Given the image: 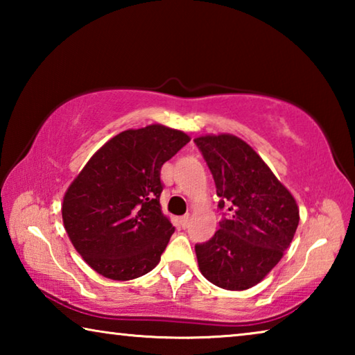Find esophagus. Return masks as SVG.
<instances>
[{"label": "esophagus", "instance_id": "34e87169", "mask_svg": "<svg viewBox=\"0 0 355 355\" xmlns=\"http://www.w3.org/2000/svg\"><path fill=\"white\" fill-rule=\"evenodd\" d=\"M189 219H191V216H189V214H184V216H182V218H180V224H182V227H183V228L188 227V224H189Z\"/></svg>", "mask_w": 355, "mask_h": 355}]
</instances>
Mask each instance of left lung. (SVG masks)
Returning a JSON list of instances; mask_svg holds the SVG:
<instances>
[{
  "label": "left lung",
  "instance_id": "obj_1",
  "mask_svg": "<svg viewBox=\"0 0 355 355\" xmlns=\"http://www.w3.org/2000/svg\"><path fill=\"white\" fill-rule=\"evenodd\" d=\"M194 142L213 173L218 207L230 211L209 241L196 245L199 269L216 286L249 290L290 248L299 224L297 203L248 142L227 133Z\"/></svg>",
  "mask_w": 355,
  "mask_h": 355
}]
</instances>
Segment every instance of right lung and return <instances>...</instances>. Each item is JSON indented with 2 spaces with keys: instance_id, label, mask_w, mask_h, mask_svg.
<instances>
[{
  "instance_id": "add662e5",
  "label": "right lung",
  "mask_w": 355,
  "mask_h": 355,
  "mask_svg": "<svg viewBox=\"0 0 355 355\" xmlns=\"http://www.w3.org/2000/svg\"><path fill=\"white\" fill-rule=\"evenodd\" d=\"M191 137L153 123L125 130L100 147L65 191L62 220L94 271L133 280L159 263L175 228L161 211V167Z\"/></svg>"
}]
</instances>
